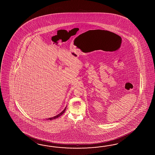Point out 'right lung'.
Segmentation results:
<instances>
[{"instance_id": "add662e5", "label": "right lung", "mask_w": 155, "mask_h": 155, "mask_svg": "<svg viewBox=\"0 0 155 155\" xmlns=\"http://www.w3.org/2000/svg\"><path fill=\"white\" fill-rule=\"evenodd\" d=\"M66 109V106L65 107V109H64V110H63V111H61V112H60V114H59L58 115H57L56 116H54L53 117H50V118H48V119H46L45 120H54V119H57L58 117H60V116L63 115V114L64 113V112L65 111Z\"/></svg>"}]
</instances>
